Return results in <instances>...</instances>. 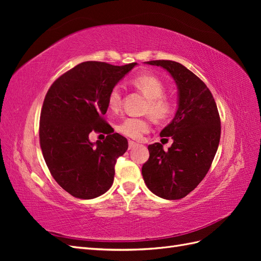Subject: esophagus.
<instances>
[{
  "mask_svg": "<svg viewBox=\"0 0 261 261\" xmlns=\"http://www.w3.org/2000/svg\"><path fill=\"white\" fill-rule=\"evenodd\" d=\"M137 145H138V144L134 143V141H132V140H130L129 143H128V148H129V149H134V148H135Z\"/></svg>",
  "mask_w": 261,
  "mask_h": 261,
  "instance_id": "34e87169",
  "label": "esophagus"
}]
</instances>
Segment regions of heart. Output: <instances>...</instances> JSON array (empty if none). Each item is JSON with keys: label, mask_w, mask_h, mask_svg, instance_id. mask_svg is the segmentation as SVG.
<instances>
[{"label": "heart", "mask_w": 261, "mask_h": 261, "mask_svg": "<svg viewBox=\"0 0 261 261\" xmlns=\"http://www.w3.org/2000/svg\"><path fill=\"white\" fill-rule=\"evenodd\" d=\"M133 85L143 92L149 99L148 110L156 118L167 117L171 112L173 105L169 98L164 97L165 86L161 80L149 74H141L133 80ZM109 107L112 110L120 109L122 103V90L120 86L113 87L109 93ZM150 129V122L147 118L129 116L117 125V130L129 138L138 139Z\"/></svg>", "instance_id": "b5f03b06"}]
</instances>
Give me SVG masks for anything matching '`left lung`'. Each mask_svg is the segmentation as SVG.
<instances>
[{
	"label": "left lung",
	"instance_id": "obj_1",
	"mask_svg": "<svg viewBox=\"0 0 261 261\" xmlns=\"http://www.w3.org/2000/svg\"><path fill=\"white\" fill-rule=\"evenodd\" d=\"M172 76L177 86V110L161 137H172L165 152L155 143L148 146L149 159L141 173L147 187L163 199L184 198L208 173L220 143L221 124L216 101L208 87L174 61H149Z\"/></svg>",
	"mask_w": 261,
	"mask_h": 261
}]
</instances>
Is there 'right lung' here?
Returning <instances> with one entry per match:
<instances>
[{"label":"right lung","mask_w":261,"mask_h":261,"mask_svg":"<svg viewBox=\"0 0 261 261\" xmlns=\"http://www.w3.org/2000/svg\"><path fill=\"white\" fill-rule=\"evenodd\" d=\"M136 65L83 62L60 76L46 92L39 128L42 154L53 178L76 198H96L113 184L116 159L126 152L128 143L112 134L102 116L109 108L110 91ZM91 131L108 136L91 143Z\"/></svg>","instance_id":"1"}]
</instances>
